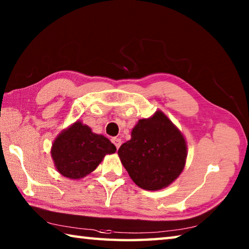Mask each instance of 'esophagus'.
<instances>
[{
    "mask_svg": "<svg viewBox=\"0 0 249 249\" xmlns=\"http://www.w3.org/2000/svg\"><path fill=\"white\" fill-rule=\"evenodd\" d=\"M112 142L115 145L116 149H119L120 146L122 145V140H121V138H116V137L115 138H112Z\"/></svg>",
    "mask_w": 249,
    "mask_h": 249,
    "instance_id": "1",
    "label": "esophagus"
}]
</instances>
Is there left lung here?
Returning a JSON list of instances; mask_svg holds the SVG:
<instances>
[{"mask_svg": "<svg viewBox=\"0 0 249 249\" xmlns=\"http://www.w3.org/2000/svg\"><path fill=\"white\" fill-rule=\"evenodd\" d=\"M121 161L132 180L146 190H160L178 178L187 158L179 129L162 112L140 120L130 141L120 147Z\"/></svg>", "mask_w": 249, "mask_h": 249, "instance_id": "8db88e82", "label": "left lung"}]
</instances>
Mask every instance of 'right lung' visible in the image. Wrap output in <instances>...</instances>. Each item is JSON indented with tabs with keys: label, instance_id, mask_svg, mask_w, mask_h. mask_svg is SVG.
Listing matches in <instances>:
<instances>
[{
	"label": "right lung",
	"instance_id": "add662e5",
	"mask_svg": "<svg viewBox=\"0 0 249 249\" xmlns=\"http://www.w3.org/2000/svg\"><path fill=\"white\" fill-rule=\"evenodd\" d=\"M115 146L89 126L75 122L53 142L52 156L57 170L70 179H80L93 171L105 155L115 153Z\"/></svg>",
	"mask_w": 249,
	"mask_h": 249
}]
</instances>
